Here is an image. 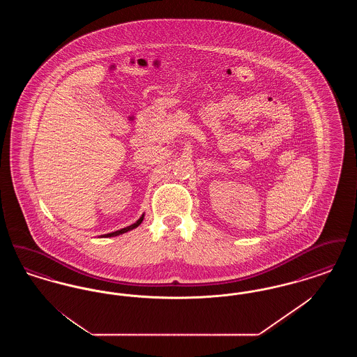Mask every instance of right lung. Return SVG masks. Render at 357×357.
Here are the masks:
<instances>
[{"label":"right lung","instance_id":"1","mask_svg":"<svg viewBox=\"0 0 357 357\" xmlns=\"http://www.w3.org/2000/svg\"><path fill=\"white\" fill-rule=\"evenodd\" d=\"M143 218H144V215H142L137 222H135L134 225H131V226H128V227H124V229H120L118 231H114V233H109V234H104L102 237H116V236H119V234H123V233H127V231H130V230H132V229H135L137 227L142 221H143Z\"/></svg>","mask_w":357,"mask_h":357}]
</instances>
